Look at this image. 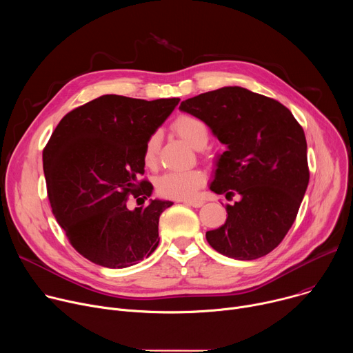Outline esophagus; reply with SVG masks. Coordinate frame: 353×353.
Returning <instances> with one entry per match:
<instances>
[{
    "instance_id": "1",
    "label": "esophagus",
    "mask_w": 353,
    "mask_h": 353,
    "mask_svg": "<svg viewBox=\"0 0 353 353\" xmlns=\"http://www.w3.org/2000/svg\"><path fill=\"white\" fill-rule=\"evenodd\" d=\"M185 205H190V207H194V208H199L204 205V201L201 199H188V201H184Z\"/></svg>"
}]
</instances>
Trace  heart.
Here are the masks:
<instances>
[{
    "instance_id": "b5f03b06",
    "label": "heart",
    "mask_w": 353,
    "mask_h": 353,
    "mask_svg": "<svg viewBox=\"0 0 353 353\" xmlns=\"http://www.w3.org/2000/svg\"><path fill=\"white\" fill-rule=\"evenodd\" d=\"M173 130L194 149H203L210 139V128L204 120L191 114H180L173 121ZM159 134L149 135L143 146V162L152 166L159 149ZM205 183V176L199 170L166 172L157 181V191L166 198L187 199L192 198L199 187Z\"/></svg>"
}]
</instances>
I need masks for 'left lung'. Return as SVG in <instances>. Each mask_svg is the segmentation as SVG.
I'll return each mask as SVG.
<instances>
[{"label": "left lung", "instance_id": "obj_1", "mask_svg": "<svg viewBox=\"0 0 353 353\" xmlns=\"http://www.w3.org/2000/svg\"><path fill=\"white\" fill-rule=\"evenodd\" d=\"M179 109L204 120L228 146L210 188L240 195L226 205V222L207 232L208 243L234 260L267 256L292 228L309 184L303 128L278 100L240 86L201 93Z\"/></svg>", "mask_w": 353, "mask_h": 353}]
</instances>
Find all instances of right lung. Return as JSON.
Here are the masks:
<instances>
[{"mask_svg": "<svg viewBox=\"0 0 353 353\" xmlns=\"http://www.w3.org/2000/svg\"><path fill=\"white\" fill-rule=\"evenodd\" d=\"M180 99L103 94L65 114L43 150L47 195L72 247L106 268H127L154 253L159 216L172 201L149 199L143 146ZM139 205V204H138Z\"/></svg>", "mask_w": 353, "mask_h": 353, "instance_id": "right-lung-1", "label": "right lung"}]
</instances>
